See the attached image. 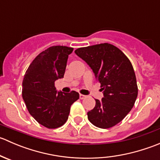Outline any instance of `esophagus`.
Segmentation results:
<instances>
[{"mask_svg": "<svg viewBox=\"0 0 160 160\" xmlns=\"http://www.w3.org/2000/svg\"><path fill=\"white\" fill-rule=\"evenodd\" d=\"M86 95H83V94H80V99H81V100H83V99H84L85 98H86Z\"/></svg>", "mask_w": 160, "mask_h": 160, "instance_id": "obj_1", "label": "esophagus"}]
</instances>
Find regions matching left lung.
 <instances>
[{
    "mask_svg": "<svg viewBox=\"0 0 160 160\" xmlns=\"http://www.w3.org/2000/svg\"><path fill=\"white\" fill-rule=\"evenodd\" d=\"M75 53L92 69L104 93L101 101L95 100V107L88 112V120L101 128L114 126L132 110L138 96L136 77L130 60L109 43L79 48Z\"/></svg>",
    "mask_w": 160,
    "mask_h": 160,
    "instance_id": "8db88e82",
    "label": "left lung"
}]
</instances>
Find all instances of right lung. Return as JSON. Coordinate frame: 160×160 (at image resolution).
Segmentation results:
<instances>
[{"label":"right lung","mask_w":160,"mask_h":160,"mask_svg":"<svg viewBox=\"0 0 160 160\" xmlns=\"http://www.w3.org/2000/svg\"><path fill=\"white\" fill-rule=\"evenodd\" d=\"M73 48L54 46L42 52L28 67L22 82V98L31 115L44 127L56 128L68 119L77 92H57L55 81L63 77Z\"/></svg>","instance_id":"right-lung-1"}]
</instances>
